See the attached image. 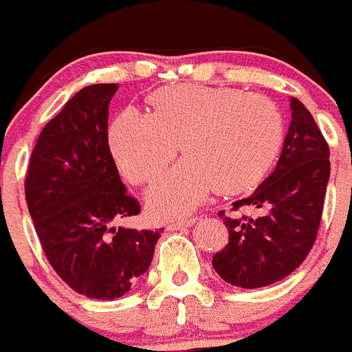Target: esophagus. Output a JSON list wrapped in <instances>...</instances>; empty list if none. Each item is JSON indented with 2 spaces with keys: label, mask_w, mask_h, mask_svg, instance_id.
I'll use <instances>...</instances> for the list:
<instances>
[{
  "label": "esophagus",
  "mask_w": 352,
  "mask_h": 352,
  "mask_svg": "<svg viewBox=\"0 0 352 352\" xmlns=\"http://www.w3.org/2000/svg\"><path fill=\"white\" fill-rule=\"evenodd\" d=\"M195 217H183V219H174L170 220L169 223H167V229H170V231H178V229H182V227H188L192 226V223H195Z\"/></svg>",
  "instance_id": "34e87169"
}]
</instances>
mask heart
<instances>
[{
    "mask_svg": "<svg viewBox=\"0 0 352 352\" xmlns=\"http://www.w3.org/2000/svg\"><path fill=\"white\" fill-rule=\"evenodd\" d=\"M126 178L148 183L178 153V166L149 188L158 217L197 206L211 190L239 192L268 173L284 141L280 109L268 96L223 86H174L155 95L153 114L125 109L109 132Z\"/></svg>",
    "mask_w": 352,
    "mask_h": 352,
    "instance_id": "obj_1",
    "label": "heart"
}]
</instances>
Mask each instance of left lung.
<instances>
[{
	"instance_id": "8db88e82",
	"label": "left lung",
	"mask_w": 352,
	"mask_h": 352,
	"mask_svg": "<svg viewBox=\"0 0 352 352\" xmlns=\"http://www.w3.org/2000/svg\"><path fill=\"white\" fill-rule=\"evenodd\" d=\"M291 111L272 176L254 194L234 201L229 213L219 211L229 229V243L213 256V268L236 287L256 289L282 280L316 243L329 179V146L298 98H291Z\"/></svg>"
}]
</instances>
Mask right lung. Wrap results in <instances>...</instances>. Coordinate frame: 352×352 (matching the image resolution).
Returning a JSON list of instances; mask_svg holds the SVG:
<instances>
[{"instance_id":"right-lung-1","label":"right lung","mask_w":352,"mask_h":352,"mask_svg":"<svg viewBox=\"0 0 352 352\" xmlns=\"http://www.w3.org/2000/svg\"><path fill=\"white\" fill-rule=\"evenodd\" d=\"M116 89L93 84L72 96L40 132L24 179L43 254L68 287L95 300L129 292L148 272L164 231L114 227L141 213L109 148V102Z\"/></svg>"}]
</instances>
